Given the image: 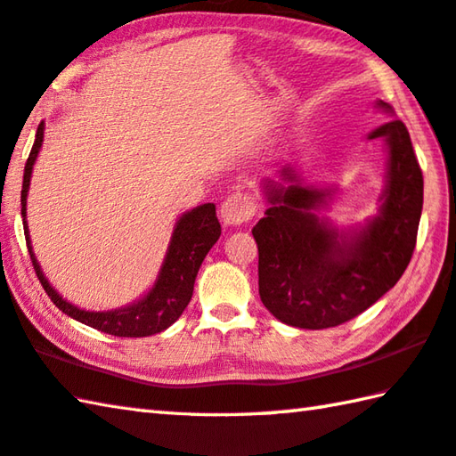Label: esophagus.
<instances>
[{"mask_svg":"<svg viewBox=\"0 0 456 456\" xmlns=\"http://www.w3.org/2000/svg\"><path fill=\"white\" fill-rule=\"evenodd\" d=\"M256 212V202L250 194L234 192L220 206V218L226 226H240L250 220Z\"/></svg>","mask_w":456,"mask_h":456,"instance_id":"obj_1","label":"esophagus"}]
</instances>
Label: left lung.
Listing matches in <instances>:
<instances>
[{"mask_svg": "<svg viewBox=\"0 0 456 456\" xmlns=\"http://www.w3.org/2000/svg\"><path fill=\"white\" fill-rule=\"evenodd\" d=\"M375 107L393 115L391 105ZM367 139L387 149L379 208L363 224L338 228L328 210L338 186L304 184L296 168L262 180L268 202L252 228L257 244V286L265 309L291 328L325 330L354 320L395 286L415 250L423 210V173L407 126L397 118Z\"/></svg>", "mask_w": 456, "mask_h": 456, "instance_id": "1", "label": "left lung"}]
</instances>
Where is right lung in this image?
<instances>
[{
  "mask_svg": "<svg viewBox=\"0 0 456 456\" xmlns=\"http://www.w3.org/2000/svg\"><path fill=\"white\" fill-rule=\"evenodd\" d=\"M43 134H45V123L41 121V125L37 126L36 142H33V149L29 152L28 165H25L23 170L21 188V218L25 242H28L33 268H36L43 289L47 291L51 302L61 309L63 314L102 333L117 335V338H149V335L165 331L180 315H183L192 297L196 273H199L206 254H208L210 248L218 242L222 228L216 218V206L212 202L200 204L196 206V208L184 212L183 216L176 220L165 260H162V265L159 270V276L154 280L152 288L142 297L134 299L133 304L123 307L107 309V312H89V309H81L79 305L67 302V299L51 286L45 273L41 270L36 252H33L29 238L28 192L31 184L33 165H36L39 151L43 147Z\"/></svg>",
  "mask_w": 456,
  "mask_h": 456,
  "instance_id": "obj_1",
  "label": "right lung"
}]
</instances>
